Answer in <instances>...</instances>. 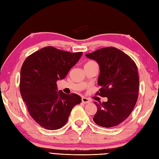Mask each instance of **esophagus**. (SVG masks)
Returning <instances> with one entry per match:
<instances>
[{
  "mask_svg": "<svg viewBox=\"0 0 159 159\" xmlns=\"http://www.w3.org/2000/svg\"><path fill=\"white\" fill-rule=\"evenodd\" d=\"M81 100H82V102L84 104H88L90 102V100L88 98H85V97L82 98Z\"/></svg>",
  "mask_w": 159,
  "mask_h": 159,
  "instance_id": "1",
  "label": "esophagus"
}]
</instances>
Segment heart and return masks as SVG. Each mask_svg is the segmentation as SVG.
<instances>
[{
    "instance_id": "b5f03b06",
    "label": "heart",
    "mask_w": 159,
    "mask_h": 159,
    "mask_svg": "<svg viewBox=\"0 0 159 159\" xmlns=\"http://www.w3.org/2000/svg\"><path fill=\"white\" fill-rule=\"evenodd\" d=\"M94 63L93 61H89L88 63Z\"/></svg>"
}]
</instances>
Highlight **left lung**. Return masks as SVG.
Wrapping results in <instances>:
<instances>
[{"mask_svg":"<svg viewBox=\"0 0 159 159\" xmlns=\"http://www.w3.org/2000/svg\"><path fill=\"white\" fill-rule=\"evenodd\" d=\"M85 56L98 63L100 89L97 94L108 99L102 103L94 102L97 112L93 120L102 127L117 126L130 116L138 98L139 80L136 64L114 47L97 50Z\"/></svg>","mask_w":159,"mask_h":159,"instance_id":"obj_1","label":"left lung"}]
</instances>
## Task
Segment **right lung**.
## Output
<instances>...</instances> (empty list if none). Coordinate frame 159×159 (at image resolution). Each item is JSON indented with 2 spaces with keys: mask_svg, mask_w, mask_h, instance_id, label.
Wrapping results in <instances>:
<instances>
[{
  "mask_svg": "<svg viewBox=\"0 0 159 159\" xmlns=\"http://www.w3.org/2000/svg\"><path fill=\"white\" fill-rule=\"evenodd\" d=\"M82 55V52L72 53L48 46L33 53L23 63L20 94L30 116L46 129L63 127L73 107L81 102L77 94L58 91L56 83L67 76Z\"/></svg>",
  "mask_w": 159,
  "mask_h": 159,
  "instance_id": "obj_1",
  "label": "right lung"
}]
</instances>
